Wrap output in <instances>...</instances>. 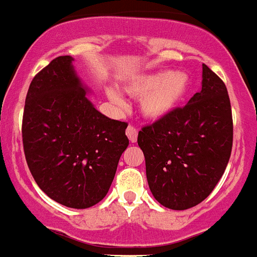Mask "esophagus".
<instances>
[{"label": "esophagus", "mask_w": 257, "mask_h": 257, "mask_svg": "<svg viewBox=\"0 0 257 257\" xmlns=\"http://www.w3.org/2000/svg\"><path fill=\"white\" fill-rule=\"evenodd\" d=\"M125 132H126V136H128L129 141L131 142L137 141V137H139V131H137V128H136V126H133V125H129Z\"/></svg>", "instance_id": "obj_1"}]
</instances>
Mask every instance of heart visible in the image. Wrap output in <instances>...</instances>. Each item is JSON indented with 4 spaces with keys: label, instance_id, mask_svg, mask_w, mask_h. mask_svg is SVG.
I'll use <instances>...</instances> for the list:
<instances>
[{
    "label": "heart",
    "instance_id": "heart-1",
    "mask_svg": "<svg viewBox=\"0 0 257 257\" xmlns=\"http://www.w3.org/2000/svg\"><path fill=\"white\" fill-rule=\"evenodd\" d=\"M189 90V77L183 72H158L142 75L125 86V92L141 99L142 115L150 120L169 116L184 100ZM112 102L124 107V100L117 92L108 91Z\"/></svg>",
    "mask_w": 257,
    "mask_h": 257
}]
</instances>
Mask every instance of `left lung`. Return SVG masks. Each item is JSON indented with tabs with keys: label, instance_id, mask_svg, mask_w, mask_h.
<instances>
[{
	"label": "left lung",
	"instance_id": "obj_1",
	"mask_svg": "<svg viewBox=\"0 0 257 257\" xmlns=\"http://www.w3.org/2000/svg\"><path fill=\"white\" fill-rule=\"evenodd\" d=\"M149 188L155 200L174 210L196 206L208 197L228 163L232 113L227 88L202 65V87L163 118L139 132Z\"/></svg>",
	"mask_w": 257,
	"mask_h": 257
}]
</instances>
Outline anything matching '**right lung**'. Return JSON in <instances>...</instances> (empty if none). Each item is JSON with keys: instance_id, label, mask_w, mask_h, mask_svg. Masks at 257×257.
<instances>
[{"instance_id": "right-lung-1", "label": "right lung", "mask_w": 257, "mask_h": 257, "mask_svg": "<svg viewBox=\"0 0 257 257\" xmlns=\"http://www.w3.org/2000/svg\"><path fill=\"white\" fill-rule=\"evenodd\" d=\"M70 56H59L31 81L23 111L26 161L36 184L59 204L102 201L128 148V124L102 115L86 96Z\"/></svg>"}]
</instances>
